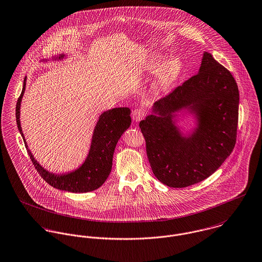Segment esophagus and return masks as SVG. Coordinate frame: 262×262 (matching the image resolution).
Segmentation results:
<instances>
[{"label":"esophagus","instance_id":"obj_1","mask_svg":"<svg viewBox=\"0 0 262 262\" xmlns=\"http://www.w3.org/2000/svg\"><path fill=\"white\" fill-rule=\"evenodd\" d=\"M144 115H145V111H144L143 109L137 108V109L133 110V112H132V118H133V120H134L135 122H139L140 120L143 119Z\"/></svg>","mask_w":262,"mask_h":262}]
</instances>
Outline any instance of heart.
<instances>
[{"mask_svg":"<svg viewBox=\"0 0 262 262\" xmlns=\"http://www.w3.org/2000/svg\"><path fill=\"white\" fill-rule=\"evenodd\" d=\"M160 62V59H154L148 66L150 71H154ZM182 70V61L179 57H170L160 67L155 81V89L162 91L166 89L169 83L178 76Z\"/></svg>","mask_w":262,"mask_h":262,"instance_id":"b5f03b06","label":"heart"}]
</instances>
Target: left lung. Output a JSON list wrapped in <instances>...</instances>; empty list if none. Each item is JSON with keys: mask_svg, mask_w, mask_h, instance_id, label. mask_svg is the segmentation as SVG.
I'll list each match as a JSON object with an SVG mask.
<instances>
[{"mask_svg": "<svg viewBox=\"0 0 262 262\" xmlns=\"http://www.w3.org/2000/svg\"><path fill=\"white\" fill-rule=\"evenodd\" d=\"M239 91L231 73L204 52L199 73L158 100L139 123L155 178L170 187H186L213 174L234 149ZM193 113L197 127L184 136L176 113Z\"/></svg>", "mask_w": 262, "mask_h": 262, "instance_id": "8db88e82", "label": "left lung"}]
</instances>
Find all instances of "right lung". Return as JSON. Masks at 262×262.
<instances>
[{
	"label": "right lung",
	"mask_w": 262,
	"mask_h": 262,
	"mask_svg": "<svg viewBox=\"0 0 262 262\" xmlns=\"http://www.w3.org/2000/svg\"><path fill=\"white\" fill-rule=\"evenodd\" d=\"M66 55L53 57V60L63 59ZM26 77L24 78L23 90L16 105V121L20 134L23 137L25 147L28 151L38 173L51 187L71 191L88 192L101 187L108 179L112 169L113 154L118 140L130 127L131 117L129 108H114L101 114L94 129L91 148L84 162L74 171L55 174L43 168L28 148L20 123L21 101L25 92Z\"/></svg>",
	"instance_id": "obj_1"
}]
</instances>
